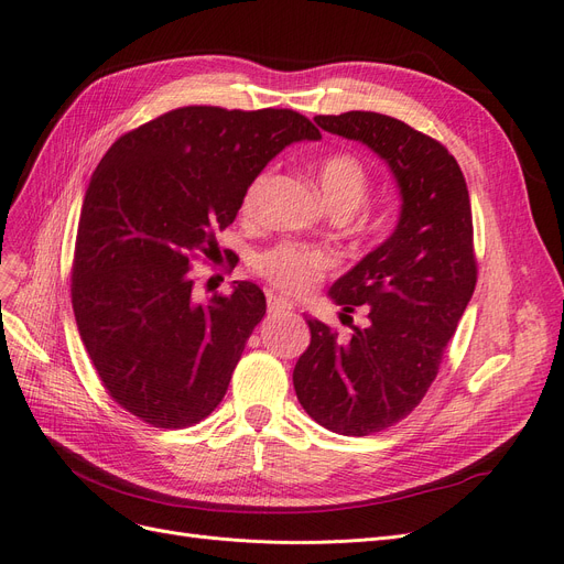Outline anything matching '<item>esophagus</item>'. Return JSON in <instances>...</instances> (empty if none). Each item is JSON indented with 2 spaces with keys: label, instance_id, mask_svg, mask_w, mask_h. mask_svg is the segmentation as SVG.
I'll return each mask as SVG.
<instances>
[{
  "label": "esophagus",
  "instance_id": "esophagus-1",
  "mask_svg": "<svg viewBox=\"0 0 564 564\" xmlns=\"http://www.w3.org/2000/svg\"><path fill=\"white\" fill-rule=\"evenodd\" d=\"M291 310H294V305H291L286 299L273 296V294L268 296V312L270 314H282V312H291Z\"/></svg>",
  "mask_w": 564,
  "mask_h": 564
}]
</instances>
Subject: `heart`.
I'll use <instances>...</instances> for the list:
<instances>
[{"label":"heart","instance_id":"heart-1","mask_svg":"<svg viewBox=\"0 0 564 564\" xmlns=\"http://www.w3.org/2000/svg\"><path fill=\"white\" fill-rule=\"evenodd\" d=\"M270 171L259 173L242 196V213L252 215L268 187ZM319 187L335 215L349 217L366 204L370 175L360 160L351 154H330L319 166ZM257 273L286 294H305L319 284L333 268V257L324 247L303 242H278L254 257Z\"/></svg>","mask_w":564,"mask_h":564}]
</instances>
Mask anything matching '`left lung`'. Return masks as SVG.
Masks as SVG:
<instances>
[{
  "label": "left lung",
  "mask_w": 564,
  "mask_h": 564,
  "mask_svg": "<svg viewBox=\"0 0 564 564\" xmlns=\"http://www.w3.org/2000/svg\"><path fill=\"white\" fill-rule=\"evenodd\" d=\"M368 145L400 189L395 231L337 280L328 296L368 326L349 340L307 319L310 347L294 368L303 410L337 435L366 437L408 416L437 377L444 349L475 294L471 208L454 154L425 133L370 110L314 118Z\"/></svg>",
  "instance_id": "8db88e82"
}]
</instances>
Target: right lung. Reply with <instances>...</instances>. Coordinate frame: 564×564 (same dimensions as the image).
<instances>
[{"instance_id":"obj_1","label":"right lung","mask_w":564,"mask_h":564,"mask_svg":"<svg viewBox=\"0 0 564 564\" xmlns=\"http://www.w3.org/2000/svg\"><path fill=\"white\" fill-rule=\"evenodd\" d=\"M322 133L289 108L185 106L108 148L85 192L72 303L104 389L154 427L206 419L229 389L263 291L196 303L192 259L219 252L245 189L278 152Z\"/></svg>"}]
</instances>
